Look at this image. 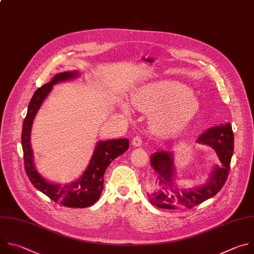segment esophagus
<instances>
[{"label": "esophagus", "instance_id": "esophagus-1", "mask_svg": "<svg viewBox=\"0 0 254 254\" xmlns=\"http://www.w3.org/2000/svg\"><path fill=\"white\" fill-rule=\"evenodd\" d=\"M142 142H143V140H142V138L140 136H136L132 140V144L135 147H140L142 145Z\"/></svg>", "mask_w": 254, "mask_h": 254}]
</instances>
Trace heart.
<instances>
[{
    "label": "heart",
    "instance_id": "obj_1",
    "mask_svg": "<svg viewBox=\"0 0 254 254\" xmlns=\"http://www.w3.org/2000/svg\"><path fill=\"white\" fill-rule=\"evenodd\" d=\"M137 105L151 111L150 122L162 135L170 136L183 131L196 118L200 102L192 90L176 81H157L141 87L136 95ZM124 111L131 106L123 103Z\"/></svg>",
    "mask_w": 254,
    "mask_h": 254
}]
</instances>
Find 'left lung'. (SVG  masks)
<instances>
[{
  "label": "left lung",
  "instance_id": "8db88e82",
  "mask_svg": "<svg viewBox=\"0 0 254 254\" xmlns=\"http://www.w3.org/2000/svg\"><path fill=\"white\" fill-rule=\"evenodd\" d=\"M233 138L230 123L213 126L198 137L197 143L208 145L215 150L221 166L215 165L208 173L209 177L205 183L192 188H180L176 185L177 173L173 152L157 151L152 154L150 162L156 177L151 186L157 189L147 193L151 203L163 209L192 208L217 194L227 179L233 154Z\"/></svg>",
  "mask_w": 254,
  "mask_h": 254
}]
</instances>
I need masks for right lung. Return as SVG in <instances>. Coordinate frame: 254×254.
I'll return each mask as SVG.
<instances>
[{
	"label": "right lung",
	"instance_id": "add662e5",
	"mask_svg": "<svg viewBox=\"0 0 254 254\" xmlns=\"http://www.w3.org/2000/svg\"><path fill=\"white\" fill-rule=\"evenodd\" d=\"M80 76L79 71H66L53 76L52 80L34 93L29 106L22 130V147L26 173L32 184L42 193L55 202L67 207L85 208L93 205L100 198L103 190L104 174L110 163L123 154L129 148V140L126 138L98 141L93 155L82 175L70 183L62 185L50 182L42 176L34 163V153L31 146V131L34 119L45 99L52 91L53 86L66 81L75 80Z\"/></svg>",
	"mask_w": 254,
	"mask_h": 254
}]
</instances>
